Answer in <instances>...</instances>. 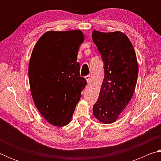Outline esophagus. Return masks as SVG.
<instances>
[{"instance_id":"34e87169","label":"esophagus","mask_w":161,"mask_h":161,"mask_svg":"<svg viewBox=\"0 0 161 161\" xmlns=\"http://www.w3.org/2000/svg\"><path fill=\"white\" fill-rule=\"evenodd\" d=\"M85 79H86V80L87 84H89L91 81V76L90 75H87L86 77H85Z\"/></svg>"}]
</instances>
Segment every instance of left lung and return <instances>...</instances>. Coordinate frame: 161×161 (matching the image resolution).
Returning <instances> with one entry per match:
<instances>
[{"instance_id":"8db88e82","label":"left lung","mask_w":161,"mask_h":161,"mask_svg":"<svg viewBox=\"0 0 161 161\" xmlns=\"http://www.w3.org/2000/svg\"><path fill=\"white\" fill-rule=\"evenodd\" d=\"M92 36L104 68V78L93 114L101 123L112 124L133 97L138 74L137 58L124 32L93 31Z\"/></svg>"}]
</instances>
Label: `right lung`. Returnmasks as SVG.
Returning a JSON list of instances; mask_svg holds the SVG:
<instances>
[{"label": "right lung", "instance_id": "obj_1", "mask_svg": "<svg viewBox=\"0 0 161 161\" xmlns=\"http://www.w3.org/2000/svg\"><path fill=\"white\" fill-rule=\"evenodd\" d=\"M84 40L80 30L50 31L40 37L32 50L28 67L31 95L40 114L53 126L69 124L86 85L77 61Z\"/></svg>", "mask_w": 161, "mask_h": 161}]
</instances>
